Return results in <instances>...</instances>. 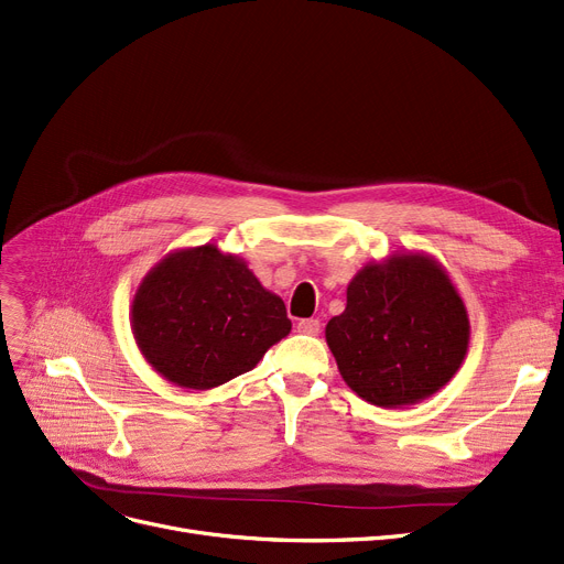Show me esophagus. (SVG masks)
<instances>
[{"label": "esophagus", "mask_w": 564, "mask_h": 564, "mask_svg": "<svg viewBox=\"0 0 564 564\" xmlns=\"http://www.w3.org/2000/svg\"><path fill=\"white\" fill-rule=\"evenodd\" d=\"M297 332L315 336L317 332H321V321H317V317H304V321L297 323Z\"/></svg>", "instance_id": "1"}]
</instances>
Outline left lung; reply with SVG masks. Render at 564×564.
Listing matches in <instances>:
<instances>
[{
	"mask_svg": "<svg viewBox=\"0 0 564 564\" xmlns=\"http://www.w3.org/2000/svg\"><path fill=\"white\" fill-rule=\"evenodd\" d=\"M343 380L373 405L417 403L447 384L468 350V313L449 276L426 256L369 264L327 323Z\"/></svg>",
	"mask_w": 564,
	"mask_h": 564,
	"instance_id": "8db88e82",
	"label": "left lung"
}]
</instances>
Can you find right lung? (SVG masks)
I'll return each mask as SVG.
<instances>
[{
    "mask_svg": "<svg viewBox=\"0 0 564 564\" xmlns=\"http://www.w3.org/2000/svg\"><path fill=\"white\" fill-rule=\"evenodd\" d=\"M290 327L283 300L214 243L167 256L133 300V334L144 359L188 389H212L251 371Z\"/></svg>",
    "mask_w": 564,
    "mask_h": 564,
    "instance_id": "obj_1",
    "label": "right lung"
}]
</instances>
